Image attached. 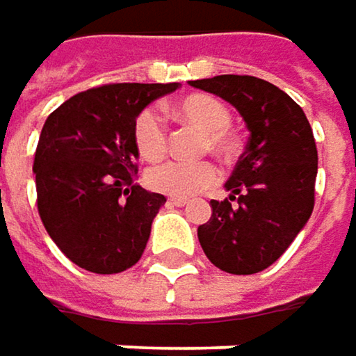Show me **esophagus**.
Here are the masks:
<instances>
[{"mask_svg":"<svg viewBox=\"0 0 356 356\" xmlns=\"http://www.w3.org/2000/svg\"><path fill=\"white\" fill-rule=\"evenodd\" d=\"M168 205H172V207H184V205H188V199H184V197H168Z\"/></svg>","mask_w":356,"mask_h":356,"instance_id":"1","label":"esophagus"}]
</instances>
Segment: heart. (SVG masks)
Segmentation results:
<instances>
[{
    "mask_svg": "<svg viewBox=\"0 0 356 356\" xmlns=\"http://www.w3.org/2000/svg\"><path fill=\"white\" fill-rule=\"evenodd\" d=\"M172 111L205 130L203 147L211 149L222 157H230L236 149V140L230 132L232 113L228 105L205 92L188 95L180 99ZM132 143L138 155L147 161H157L168 151V130L163 118L155 107H145L132 122ZM220 180V170L213 161L199 159V161H180L168 159L147 170L145 182L149 188L172 195V197H193L207 188H211Z\"/></svg>",
    "mask_w": 356,
    "mask_h": 356,
    "instance_id": "heart-1",
    "label": "heart"
}]
</instances>
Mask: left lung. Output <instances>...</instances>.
Instances as JSON below:
<instances>
[{
  "label": "left lung",
  "mask_w": 356,
  "mask_h": 356,
  "mask_svg": "<svg viewBox=\"0 0 356 356\" xmlns=\"http://www.w3.org/2000/svg\"><path fill=\"white\" fill-rule=\"evenodd\" d=\"M191 85L232 103L251 132L226 182L230 197L211 201V218L197 230L199 243L222 271H264L292 245L315 205L311 124L296 101L255 76L222 74Z\"/></svg>",
  "instance_id": "left-lung-1"
}]
</instances>
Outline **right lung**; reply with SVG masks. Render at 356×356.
<instances>
[{
    "label": "right lung",
    "mask_w": 356,
    "mask_h": 356,
    "mask_svg": "<svg viewBox=\"0 0 356 356\" xmlns=\"http://www.w3.org/2000/svg\"><path fill=\"white\" fill-rule=\"evenodd\" d=\"M178 83H113L49 113L35 151L37 209L60 251L92 273H120L143 255L163 195L134 184L132 122Z\"/></svg>",
    "instance_id": "right-lung-1"
}]
</instances>
